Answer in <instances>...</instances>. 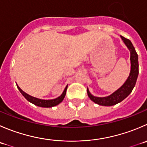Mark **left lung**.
I'll list each match as a JSON object with an SVG mask.
<instances>
[{
	"label": "left lung",
	"instance_id": "8db88e82",
	"mask_svg": "<svg viewBox=\"0 0 147 147\" xmlns=\"http://www.w3.org/2000/svg\"><path fill=\"white\" fill-rule=\"evenodd\" d=\"M121 38L123 41L125 45L128 47V49L130 51L131 57V71L129 74V78L126 80L123 85L120 88L115 91L113 93L107 97H95L92 95L90 92L88 88L87 89L88 95L90 99L93 101L95 103L104 106H111L114 105L119 102H121L123 100H124L129 94L131 92L136 85V80H137L138 75H139V61H138V55L135 50L134 47L133 46L132 43L129 39H126L125 37L121 36Z\"/></svg>",
	"mask_w": 147,
	"mask_h": 147
}]
</instances>
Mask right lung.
<instances>
[{"mask_svg":"<svg viewBox=\"0 0 147 147\" xmlns=\"http://www.w3.org/2000/svg\"><path fill=\"white\" fill-rule=\"evenodd\" d=\"M16 85L18 89L19 90V91L21 92V93L22 94L23 96H24L27 100L29 101V102H31V103L34 104V105H37V106L43 107V108H51V107L55 106V105H57L58 104L60 103V102L63 100L64 98H65V95H66L67 88V85L66 88H65V90H64L62 95H61L60 96L58 97V98H55V99L42 100V99H39V98H34V97L33 96H31V95H29L28 94L26 93L25 92H24V91L19 88V86H18L17 84Z\"/></svg>","mask_w":147,"mask_h":147,"instance_id":"add662e5","label":"right lung"}]
</instances>
